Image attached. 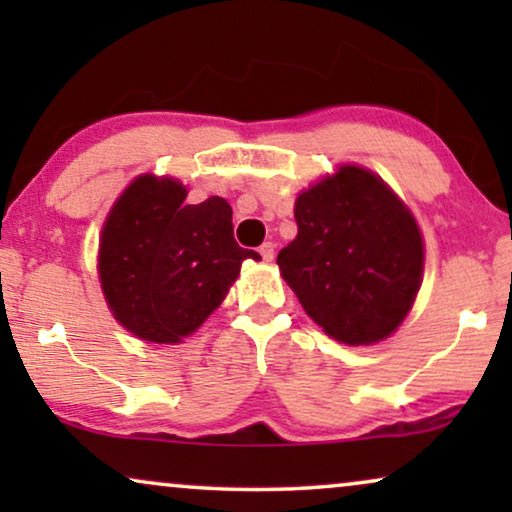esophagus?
<instances>
[{
    "label": "esophagus",
    "mask_w": 512,
    "mask_h": 512,
    "mask_svg": "<svg viewBox=\"0 0 512 512\" xmlns=\"http://www.w3.org/2000/svg\"><path fill=\"white\" fill-rule=\"evenodd\" d=\"M258 254L263 256V261H272V258H275V244L263 242L261 247H258Z\"/></svg>",
    "instance_id": "1"
}]
</instances>
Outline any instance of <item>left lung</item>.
Returning <instances> with one entry per match:
<instances>
[{
    "label": "left lung",
    "instance_id": "1",
    "mask_svg": "<svg viewBox=\"0 0 512 512\" xmlns=\"http://www.w3.org/2000/svg\"><path fill=\"white\" fill-rule=\"evenodd\" d=\"M293 216L298 235L277 265L305 312L345 345L394 333L424 270L410 209L373 172L345 165L300 193Z\"/></svg>",
    "mask_w": 512,
    "mask_h": 512
}]
</instances>
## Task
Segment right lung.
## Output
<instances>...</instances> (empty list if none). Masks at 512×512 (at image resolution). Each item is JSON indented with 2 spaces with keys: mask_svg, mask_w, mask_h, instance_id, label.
<instances>
[{
  "mask_svg": "<svg viewBox=\"0 0 512 512\" xmlns=\"http://www.w3.org/2000/svg\"><path fill=\"white\" fill-rule=\"evenodd\" d=\"M174 179L142 174L116 200L100 240L104 298L121 326L149 342H179L226 298L244 258L233 209L219 195L186 205Z\"/></svg>",
  "mask_w": 512,
  "mask_h": 512,
  "instance_id": "obj_1",
  "label": "right lung"
}]
</instances>
